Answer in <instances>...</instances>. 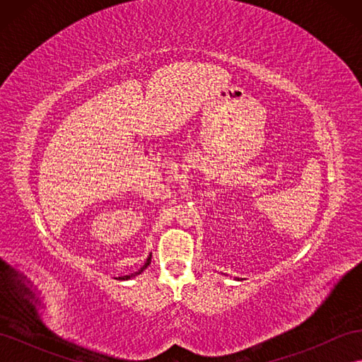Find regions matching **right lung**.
I'll list each match as a JSON object with an SVG mask.
<instances>
[{
  "instance_id": "1",
  "label": "right lung",
  "mask_w": 362,
  "mask_h": 362,
  "mask_svg": "<svg viewBox=\"0 0 362 362\" xmlns=\"http://www.w3.org/2000/svg\"><path fill=\"white\" fill-rule=\"evenodd\" d=\"M151 258H152V254H149L148 255V258H146V262L144 266L140 267V270L139 272H134V273H131V275H127V276H119V278H116V279H119V281H128V279H131V278H134V276H137V275H140L141 272H144L149 264H151Z\"/></svg>"
}]
</instances>
